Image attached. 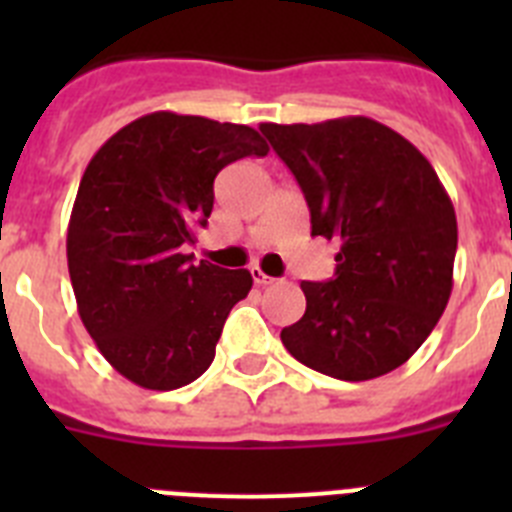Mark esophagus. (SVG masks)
Here are the masks:
<instances>
[{
	"instance_id": "1",
	"label": "esophagus",
	"mask_w": 512,
	"mask_h": 512,
	"mask_svg": "<svg viewBox=\"0 0 512 512\" xmlns=\"http://www.w3.org/2000/svg\"><path fill=\"white\" fill-rule=\"evenodd\" d=\"M251 277H253V282H256V287H269V284L277 282V279L269 277V274H266L264 269H259V266H253Z\"/></svg>"
}]
</instances>
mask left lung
Instances as JSON below:
<instances>
[{"label":"left lung","instance_id":"1","mask_svg":"<svg viewBox=\"0 0 512 512\" xmlns=\"http://www.w3.org/2000/svg\"><path fill=\"white\" fill-rule=\"evenodd\" d=\"M307 207L336 241V277L302 282L305 315L282 330L300 364L343 382L402 366L431 336L454 287L456 212L428 158L372 117L261 122Z\"/></svg>","mask_w":512,"mask_h":512}]
</instances>
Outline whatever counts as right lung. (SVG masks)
Returning a JSON list of instances; mask_svg holds the SVG:
<instances>
[{
  "mask_svg": "<svg viewBox=\"0 0 512 512\" xmlns=\"http://www.w3.org/2000/svg\"><path fill=\"white\" fill-rule=\"evenodd\" d=\"M269 146L248 125L151 112L117 130L81 176L66 235L81 323L115 372L146 390L194 382L215 359L251 271L192 264L220 169Z\"/></svg>",
  "mask_w": 512,
  "mask_h": 512,
  "instance_id": "obj_1",
  "label": "right lung"
}]
</instances>
